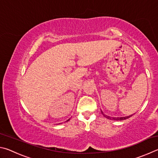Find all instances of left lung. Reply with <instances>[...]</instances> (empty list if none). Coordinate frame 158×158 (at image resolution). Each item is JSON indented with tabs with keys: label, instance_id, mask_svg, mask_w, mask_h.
<instances>
[{
	"label": "left lung",
	"instance_id": "1",
	"mask_svg": "<svg viewBox=\"0 0 158 158\" xmlns=\"http://www.w3.org/2000/svg\"><path fill=\"white\" fill-rule=\"evenodd\" d=\"M102 114H103L105 117H106L107 118H108V119H111V120H114V121H122V120H125L127 119V118H130L131 117H132V115H130L128 116V117H109V116L106 115L104 114V113L101 111Z\"/></svg>",
	"mask_w": 158,
	"mask_h": 158
}]
</instances>
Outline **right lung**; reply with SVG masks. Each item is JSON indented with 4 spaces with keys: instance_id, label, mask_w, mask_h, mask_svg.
I'll return each mask as SVG.
<instances>
[{
    "instance_id": "add662e5",
    "label": "right lung",
    "mask_w": 158,
    "mask_h": 158,
    "mask_svg": "<svg viewBox=\"0 0 158 158\" xmlns=\"http://www.w3.org/2000/svg\"><path fill=\"white\" fill-rule=\"evenodd\" d=\"M69 119H70V118H69ZM69 119H68L67 121H69ZM59 124H60V123H59Z\"/></svg>"
}]
</instances>
